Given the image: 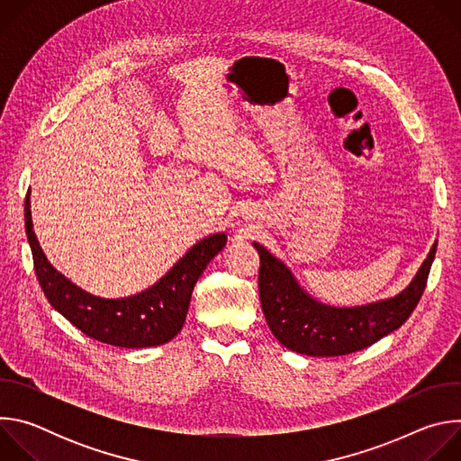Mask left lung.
<instances>
[{"label":"left lung","instance_id":"1","mask_svg":"<svg viewBox=\"0 0 461 461\" xmlns=\"http://www.w3.org/2000/svg\"><path fill=\"white\" fill-rule=\"evenodd\" d=\"M260 257L258 295L272 334L286 348L317 357L347 356L388 336L411 317L427 286L436 255L432 244L411 285L390 299L338 308L308 295L294 274L265 246L253 242Z\"/></svg>","mask_w":461,"mask_h":461}]
</instances>
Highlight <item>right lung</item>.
<instances>
[{"label":"right lung","instance_id":"obj_1","mask_svg":"<svg viewBox=\"0 0 461 461\" xmlns=\"http://www.w3.org/2000/svg\"><path fill=\"white\" fill-rule=\"evenodd\" d=\"M25 231L34 272L49 303L86 336L122 348H148L171 341L185 321L194 283L210 260L226 246V233L196 242L153 286L123 299H104L78 288L47 260L31 217V191L25 196Z\"/></svg>","mask_w":461,"mask_h":461}]
</instances>
